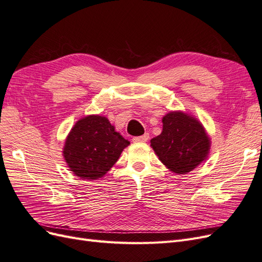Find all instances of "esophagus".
I'll return each mask as SVG.
<instances>
[{
  "label": "esophagus",
  "mask_w": 262,
  "mask_h": 262,
  "mask_svg": "<svg viewBox=\"0 0 262 262\" xmlns=\"http://www.w3.org/2000/svg\"><path fill=\"white\" fill-rule=\"evenodd\" d=\"M149 139V134L145 133L143 136L141 137H136L133 138V142H136V143H143V142H146Z\"/></svg>",
  "instance_id": "1"
}]
</instances>
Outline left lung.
Returning <instances> with one entry per match:
<instances>
[{
    "label": "left lung",
    "mask_w": 262,
    "mask_h": 262,
    "mask_svg": "<svg viewBox=\"0 0 262 262\" xmlns=\"http://www.w3.org/2000/svg\"><path fill=\"white\" fill-rule=\"evenodd\" d=\"M162 121L163 131L150 140V147L170 171L184 175L207 160L211 140L195 117L176 110L166 114Z\"/></svg>",
    "instance_id": "left-lung-1"
}]
</instances>
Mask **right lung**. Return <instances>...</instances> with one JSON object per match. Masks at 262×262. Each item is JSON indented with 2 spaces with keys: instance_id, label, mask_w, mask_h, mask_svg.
<instances>
[{
  "instance_id": "add662e5",
  "label": "right lung",
  "mask_w": 262,
  "mask_h": 262,
  "mask_svg": "<svg viewBox=\"0 0 262 262\" xmlns=\"http://www.w3.org/2000/svg\"><path fill=\"white\" fill-rule=\"evenodd\" d=\"M129 144L108 118L89 115L75 122L62 152L75 176L97 180L110 170Z\"/></svg>"
}]
</instances>
